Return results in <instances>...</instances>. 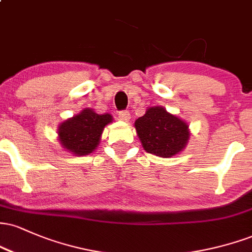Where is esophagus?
I'll return each instance as SVG.
<instances>
[{"instance_id": "1", "label": "esophagus", "mask_w": 252, "mask_h": 252, "mask_svg": "<svg viewBox=\"0 0 252 252\" xmlns=\"http://www.w3.org/2000/svg\"><path fill=\"white\" fill-rule=\"evenodd\" d=\"M118 118H120L121 121H124V122H128L130 120V112L128 110H123V111H120L118 112Z\"/></svg>"}]
</instances>
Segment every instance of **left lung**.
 <instances>
[{
    "label": "left lung",
    "mask_w": 252,
    "mask_h": 252,
    "mask_svg": "<svg viewBox=\"0 0 252 252\" xmlns=\"http://www.w3.org/2000/svg\"><path fill=\"white\" fill-rule=\"evenodd\" d=\"M135 128L146 152L160 158H170L186 147L189 126L162 106H153L137 118Z\"/></svg>",
    "instance_id": "left-lung-1"
}]
</instances>
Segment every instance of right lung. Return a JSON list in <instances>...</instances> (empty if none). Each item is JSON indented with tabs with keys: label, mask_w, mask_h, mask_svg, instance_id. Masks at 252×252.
Wrapping results in <instances>:
<instances>
[{
	"label": "right lung",
	"mask_w": 252,
	"mask_h": 252,
	"mask_svg": "<svg viewBox=\"0 0 252 252\" xmlns=\"http://www.w3.org/2000/svg\"><path fill=\"white\" fill-rule=\"evenodd\" d=\"M111 121V115H98L94 110L85 109L60 124L58 129L59 140L63 148L74 154H90L99 143L104 126Z\"/></svg>",
	"instance_id": "right-lung-1"
}]
</instances>
